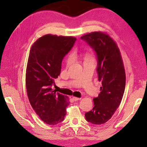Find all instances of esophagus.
<instances>
[{
	"label": "esophagus",
	"instance_id": "esophagus-1",
	"mask_svg": "<svg viewBox=\"0 0 147 147\" xmlns=\"http://www.w3.org/2000/svg\"><path fill=\"white\" fill-rule=\"evenodd\" d=\"M73 99L74 100V101H78V100H80L81 99V98L76 97V96H73Z\"/></svg>",
	"mask_w": 147,
	"mask_h": 147
}]
</instances>
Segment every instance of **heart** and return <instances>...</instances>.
Segmentation results:
<instances>
[{
    "instance_id": "1",
    "label": "heart",
    "mask_w": 147,
    "mask_h": 147,
    "mask_svg": "<svg viewBox=\"0 0 147 147\" xmlns=\"http://www.w3.org/2000/svg\"><path fill=\"white\" fill-rule=\"evenodd\" d=\"M84 59H85V61L87 60H90V59H93L92 55L90 54V53H86L85 54V56H84ZM72 60H73V55L69 54L68 55V57L67 58V63L69 64L71 62Z\"/></svg>"
}]
</instances>
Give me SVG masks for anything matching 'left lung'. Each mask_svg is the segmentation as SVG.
<instances>
[{
	"label": "left lung",
	"instance_id": "1",
	"mask_svg": "<svg viewBox=\"0 0 147 147\" xmlns=\"http://www.w3.org/2000/svg\"><path fill=\"white\" fill-rule=\"evenodd\" d=\"M81 38L96 52L98 59V81L102 82L100 93L93 98L94 107L86 112L85 118L94 124L107 122L119 106L126 85V73L121 52L113 38L107 33L94 32Z\"/></svg>",
	"mask_w": 147,
	"mask_h": 147
}]
</instances>
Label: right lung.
<instances>
[{
    "label": "right lung",
    "mask_w": 147,
    "mask_h": 147,
    "mask_svg": "<svg viewBox=\"0 0 147 147\" xmlns=\"http://www.w3.org/2000/svg\"><path fill=\"white\" fill-rule=\"evenodd\" d=\"M76 38L45 35L30 48L26 71V88L31 105L44 123L55 125L64 120L69 105L67 96L52 88L61 73L62 61Z\"/></svg>",
    "instance_id": "1"
}]
</instances>
